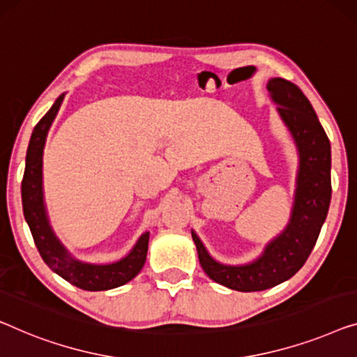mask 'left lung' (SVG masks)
<instances>
[{
  "mask_svg": "<svg viewBox=\"0 0 357 357\" xmlns=\"http://www.w3.org/2000/svg\"><path fill=\"white\" fill-rule=\"evenodd\" d=\"M267 91L298 151L290 220L255 261L238 266L215 261L191 230L203 271L211 280L236 291H262L291 278L311 255L332 198L330 142L312 105L296 85L280 77L267 82Z\"/></svg>",
  "mask_w": 357,
  "mask_h": 357,
  "instance_id": "1",
  "label": "left lung"
}]
</instances>
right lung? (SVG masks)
I'll list each match as a JSON object with an SVG mask.
<instances>
[{
    "mask_svg": "<svg viewBox=\"0 0 357 357\" xmlns=\"http://www.w3.org/2000/svg\"><path fill=\"white\" fill-rule=\"evenodd\" d=\"M63 93L51 109L35 126L25 156V172L22 178L24 217L32 231L40 256L51 271L58 273L72 285L86 291H105L126 285L135 278L144 266L148 252L149 231L142 234L127 256L109 264H91L77 259L56 236L51 229L43 198V149L50 127L58 116L64 100Z\"/></svg>",
    "mask_w": 357,
    "mask_h": 357,
    "instance_id": "add662e5",
    "label": "right lung"
}]
</instances>
